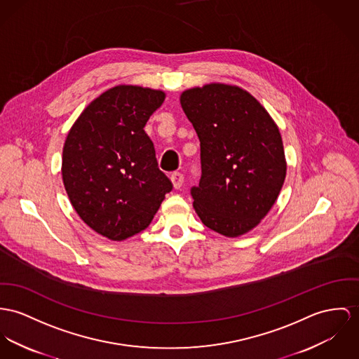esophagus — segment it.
<instances>
[{"label":"esophagus","instance_id":"1","mask_svg":"<svg viewBox=\"0 0 359 359\" xmlns=\"http://www.w3.org/2000/svg\"><path fill=\"white\" fill-rule=\"evenodd\" d=\"M170 180H172V184H173V187H175L176 190H179V189L183 186V182H184V176H183L182 173H179V172H173V173L170 175Z\"/></svg>","mask_w":359,"mask_h":359}]
</instances>
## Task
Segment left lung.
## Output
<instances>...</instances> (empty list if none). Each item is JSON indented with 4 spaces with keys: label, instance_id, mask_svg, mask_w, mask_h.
I'll return each mask as SVG.
<instances>
[{
    "label": "left lung",
    "instance_id": "8db88e82",
    "mask_svg": "<svg viewBox=\"0 0 359 359\" xmlns=\"http://www.w3.org/2000/svg\"><path fill=\"white\" fill-rule=\"evenodd\" d=\"M180 104L201 142L202 177L191 190L198 217L226 238L248 233L276 203L285 180L275 120L255 97L233 84L187 88Z\"/></svg>",
    "mask_w": 359,
    "mask_h": 359
}]
</instances>
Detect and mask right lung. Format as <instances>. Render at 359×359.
<instances>
[{"label":"right lung","instance_id":"obj_1","mask_svg":"<svg viewBox=\"0 0 359 359\" xmlns=\"http://www.w3.org/2000/svg\"><path fill=\"white\" fill-rule=\"evenodd\" d=\"M164 100L163 90L114 86L84 108L65 139L61 175L69 202L111 241L146 229L172 190L143 130Z\"/></svg>","mask_w":359,"mask_h":359}]
</instances>
